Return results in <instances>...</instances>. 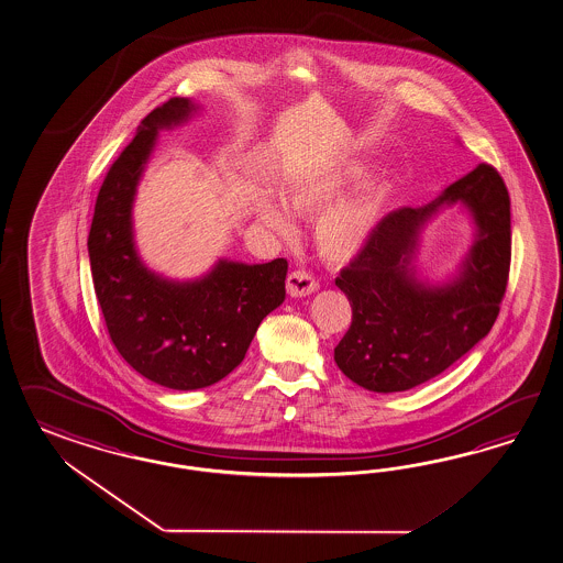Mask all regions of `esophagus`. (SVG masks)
I'll use <instances>...</instances> for the list:
<instances>
[{
  "label": "esophagus",
  "mask_w": 563,
  "mask_h": 563,
  "mask_svg": "<svg viewBox=\"0 0 563 563\" xmlns=\"http://www.w3.org/2000/svg\"><path fill=\"white\" fill-rule=\"evenodd\" d=\"M319 288V283L316 280V276L307 271H292L287 276V290L290 297H305V295H311Z\"/></svg>",
  "instance_id": "1"
}]
</instances>
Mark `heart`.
<instances>
[{
  "mask_svg": "<svg viewBox=\"0 0 563 563\" xmlns=\"http://www.w3.org/2000/svg\"><path fill=\"white\" fill-rule=\"evenodd\" d=\"M350 175H321L316 179H307L295 185L287 195L290 209L299 213H316L330 203L331 199L342 191L343 185L354 177ZM383 189H366L354 197L338 201L328 207L316 225V242L319 252L328 261L343 262L356 256L360 247L368 240L374 225L383 213ZM264 218L276 230H287L288 221L276 207H264Z\"/></svg>",
  "mask_w": 563,
  "mask_h": 563,
  "instance_id": "b5f03b06",
  "label": "heart"
}]
</instances>
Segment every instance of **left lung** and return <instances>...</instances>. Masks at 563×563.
<instances>
[{
	"instance_id": "8db88e82",
	"label": "left lung",
	"mask_w": 563,
	"mask_h": 563,
	"mask_svg": "<svg viewBox=\"0 0 563 563\" xmlns=\"http://www.w3.org/2000/svg\"><path fill=\"white\" fill-rule=\"evenodd\" d=\"M462 200L479 225L467 266L452 286L427 289L406 266L416 232L443 202ZM510 271V197L493 165L476 166L423 207H400L376 223L335 285L352 305V323L335 345V364L374 393L427 383L481 342L500 311Z\"/></svg>"
}]
</instances>
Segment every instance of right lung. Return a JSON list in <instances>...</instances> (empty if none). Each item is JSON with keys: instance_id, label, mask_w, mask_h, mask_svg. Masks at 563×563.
Segmentation results:
<instances>
[{"instance_id": "right-lung-1", "label": "right lung", "mask_w": 563, "mask_h": 563, "mask_svg": "<svg viewBox=\"0 0 563 563\" xmlns=\"http://www.w3.org/2000/svg\"><path fill=\"white\" fill-rule=\"evenodd\" d=\"M191 101L170 97L140 122L97 192L87 240L97 301L111 342L144 378L177 390L218 383L244 360L262 319L285 301L288 264L221 261L206 278L168 283L132 244L130 209L158 128L179 124Z\"/></svg>"}]
</instances>
